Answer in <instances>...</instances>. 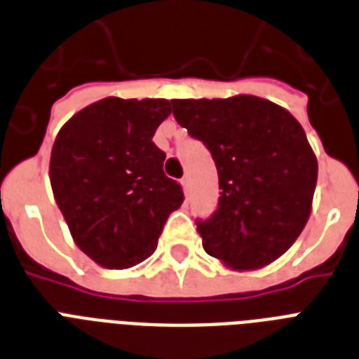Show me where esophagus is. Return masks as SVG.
I'll return each mask as SVG.
<instances>
[{
	"label": "esophagus",
	"mask_w": 359,
	"mask_h": 359,
	"mask_svg": "<svg viewBox=\"0 0 359 359\" xmlns=\"http://www.w3.org/2000/svg\"><path fill=\"white\" fill-rule=\"evenodd\" d=\"M182 186H184V191H186V194H190L191 182H190V177H188V175H186L184 179H182Z\"/></svg>",
	"instance_id": "obj_1"
}]
</instances>
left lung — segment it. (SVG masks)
I'll use <instances>...</instances> for the list:
<instances>
[{
  "instance_id": "8db88e82",
  "label": "left lung",
  "mask_w": 359,
  "mask_h": 359,
  "mask_svg": "<svg viewBox=\"0 0 359 359\" xmlns=\"http://www.w3.org/2000/svg\"><path fill=\"white\" fill-rule=\"evenodd\" d=\"M171 104L218 169V207L196 222L205 251L235 270L276 261L306 227L317 186V158L300 123L250 95Z\"/></svg>"
}]
</instances>
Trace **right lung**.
Instances as JSON below:
<instances>
[{
  "mask_svg": "<svg viewBox=\"0 0 359 359\" xmlns=\"http://www.w3.org/2000/svg\"><path fill=\"white\" fill-rule=\"evenodd\" d=\"M163 98H104L59 130L50 182L70 235L100 266L130 268L156 250L182 186L163 173L152 135L168 115Z\"/></svg>",
  "mask_w": 359,
  "mask_h": 359,
  "instance_id": "add662e5",
  "label": "right lung"
}]
</instances>
